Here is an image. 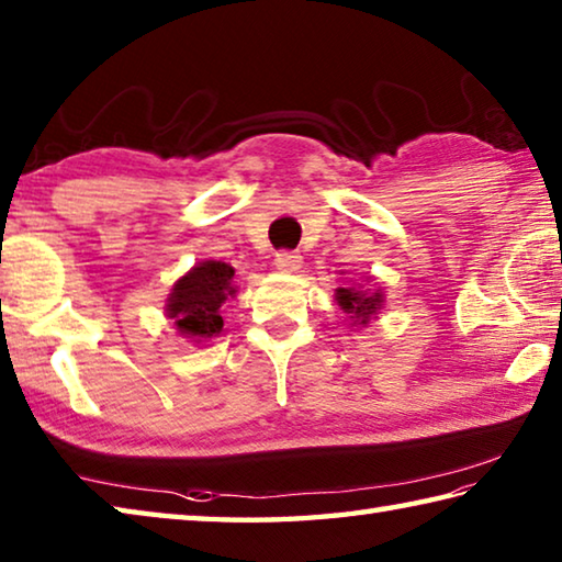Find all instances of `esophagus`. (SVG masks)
<instances>
[{
  "mask_svg": "<svg viewBox=\"0 0 562 562\" xmlns=\"http://www.w3.org/2000/svg\"><path fill=\"white\" fill-rule=\"evenodd\" d=\"M274 265L282 272H297L302 268V255L294 250H278L274 252Z\"/></svg>",
  "mask_w": 562,
  "mask_h": 562,
  "instance_id": "34e87169",
  "label": "esophagus"
}]
</instances>
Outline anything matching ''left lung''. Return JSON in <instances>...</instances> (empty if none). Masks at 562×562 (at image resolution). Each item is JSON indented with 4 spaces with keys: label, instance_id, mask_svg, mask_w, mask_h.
<instances>
[{
    "label": "left lung",
    "instance_id": "left-lung-1",
    "mask_svg": "<svg viewBox=\"0 0 562 562\" xmlns=\"http://www.w3.org/2000/svg\"><path fill=\"white\" fill-rule=\"evenodd\" d=\"M336 302H339V307L344 312L353 314L356 319H361V324L369 322V316L375 314L381 310V302H383V294L381 292H373L371 297L363 292H356L351 288H339L336 290Z\"/></svg>",
    "mask_w": 562,
    "mask_h": 562
}]
</instances>
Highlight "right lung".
Returning <instances> with one entry per match:
<instances>
[{"mask_svg":"<svg viewBox=\"0 0 562 562\" xmlns=\"http://www.w3.org/2000/svg\"><path fill=\"white\" fill-rule=\"evenodd\" d=\"M233 268L221 260L199 262L189 274L175 284L169 294L167 314L175 326L191 339H211L221 334L223 302L233 294Z\"/></svg>","mask_w":562,"mask_h":562,"instance_id":"1","label":"right lung"}]
</instances>
